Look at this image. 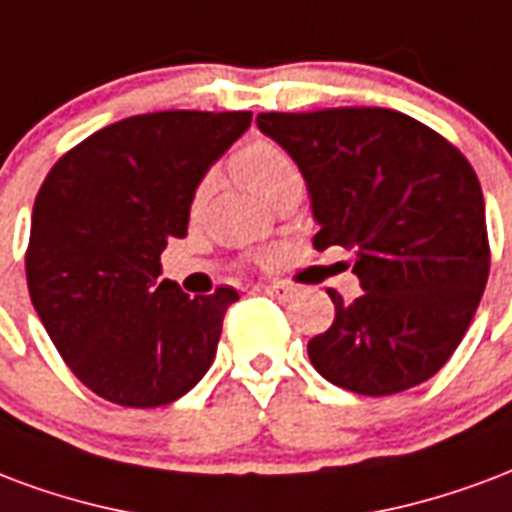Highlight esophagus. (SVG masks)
<instances>
[{"mask_svg":"<svg viewBox=\"0 0 512 512\" xmlns=\"http://www.w3.org/2000/svg\"><path fill=\"white\" fill-rule=\"evenodd\" d=\"M257 290L266 295H274V298H282V301L293 295V287H287V285H260Z\"/></svg>","mask_w":512,"mask_h":512,"instance_id":"obj_1","label":"esophagus"}]
</instances>
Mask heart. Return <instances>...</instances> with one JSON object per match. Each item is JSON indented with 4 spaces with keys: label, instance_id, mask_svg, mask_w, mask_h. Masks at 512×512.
Masks as SVG:
<instances>
[{
    "label": "heart",
    "instance_id": "heart-1",
    "mask_svg": "<svg viewBox=\"0 0 512 512\" xmlns=\"http://www.w3.org/2000/svg\"><path fill=\"white\" fill-rule=\"evenodd\" d=\"M230 168L236 173V179L246 189H252L268 203H274L279 195H285L290 189L304 187V173L301 165L285 146H279L276 140L252 138L230 157ZM208 195V179H203L195 187L192 195V208L198 211Z\"/></svg>",
    "mask_w": 512,
    "mask_h": 512
}]
</instances>
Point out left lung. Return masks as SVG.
I'll return each mask as SVG.
<instances>
[{
  "instance_id": "obj_1",
  "label": "left lung",
  "mask_w": 512,
  "mask_h": 512,
  "mask_svg": "<svg viewBox=\"0 0 512 512\" xmlns=\"http://www.w3.org/2000/svg\"><path fill=\"white\" fill-rule=\"evenodd\" d=\"M257 127L301 165L314 249L355 252L363 293L328 290L336 317L309 342L325 380L361 396L415 388L448 363L486 290V206L461 151L388 108L260 113Z\"/></svg>"
}]
</instances>
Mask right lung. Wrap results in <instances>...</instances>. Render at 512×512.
I'll return each mask as SVG.
<instances>
[{"label":"right lung","mask_w":512,"mask_h":512,"mask_svg":"<svg viewBox=\"0 0 512 512\" xmlns=\"http://www.w3.org/2000/svg\"><path fill=\"white\" fill-rule=\"evenodd\" d=\"M249 111L140 113L62 154L34 198L26 285L78 380L121 407H162L217 355L233 287L189 298L160 276L195 187Z\"/></svg>","instance_id":"1"}]
</instances>
